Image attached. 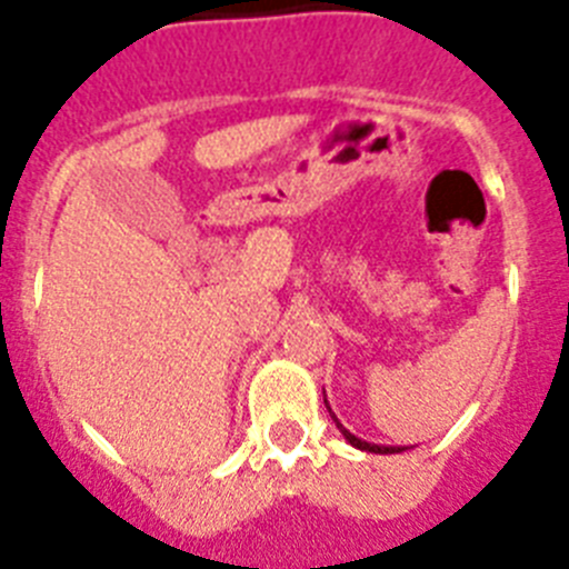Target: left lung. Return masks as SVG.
<instances>
[{"label": "left lung", "instance_id": "8db88e82", "mask_svg": "<svg viewBox=\"0 0 569 569\" xmlns=\"http://www.w3.org/2000/svg\"><path fill=\"white\" fill-rule=\"evenodd\" d=\"M325 405H328V399H325ZM328 410H330V405H328ZM330 416H333V410H330ZM333 421H336V427L341 430V436H345L350 445L359 447V450H367V453H401V450H405V447H385V445H370V441H361L359 436H353L350 430H345V427L339 425V419H336V416H333Z\"/></svg>", "mask_w": 569, "mask_h": 569}]
</instances>
